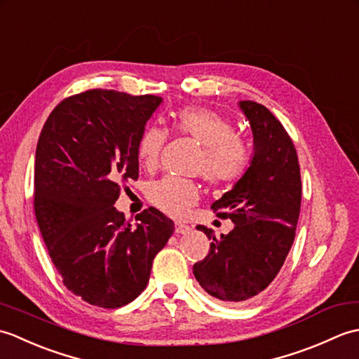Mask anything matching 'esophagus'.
<instances>
[{"label": "esophagus", "mask_w": 359, "mask_h": 359, "mask_svg": "<svg viewBox=\"0 0 359 359\" xmlns=\"http://www.w3.org/2000/svg\"><path fill=\"white\" fill-rule=\"evenodd\" d=\"M174 231L177 234H188L189 231H191V226L182 224V222H175V230Z\"/></svg>", "instance_id": "esophagus-1"}]
</instances>
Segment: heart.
<instances>
[{
    "label": "heart",
    "instance_id": "1",
    "mask_svg": "<svg viewBox=\"0 0 359 359\" xmlns=\"http://www.w3.org/2000/svg\"><path fill=\"white\" fill-rule=\"evenodd\" d=\"M172 129L191 137L203 148L197 170L215 187H226L245 174L250 163L248 144L234 134L233 125L216 111L202 106H184L172 114ZM162 128L149 126L143 131L137 156L142 165L152 168L166 144ZM148 199L171 217H184L199 201V188L193 180L163 177L148 187Z\"/></svg>",
    "mask_w": 359,
    "mask_h": 359
}]
</instances>
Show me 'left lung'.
Masks as SVG:
<instances>
[{"instance_id":"8db88e82","label":"left lung","mask_w":359,"mask_h":359,"mask_svg":"<svg viewBox=\"0 0 359 359\" xmlns=\"http://www.w3.org/2000/svg\"><path fill=\"white\" fill-rule=\"evenodd\" d=\"M253 133V157L233 189L211 205L231 219L234 228L212 239L207 257L193 273L208 294L241 304L262 293L278 276L293 245L301 211V171L294 144L285 128L264 104L239 102Z\"/></svg>"}]
</instances>
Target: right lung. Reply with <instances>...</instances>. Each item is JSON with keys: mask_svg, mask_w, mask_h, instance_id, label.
<instances>
[{"mask_svg": "<svg viewBox=\"0 0 359 359\" xmlns=\"http://www.w3.org/2000/svg\"><path fill=\"white\" fill-rule=\"evenodd\" d=\"M160 103L90 89L57 104L36 143L34 210L43 241L67 290L97 307L134 301L174 231L156 208L133 225L114 207L121 187L139 179L137 144Z\"/></svg>", "mask_w": 359, "mask_h": 359, "instance_id": "obj_1", "label": "right lung"}]
</instances>
